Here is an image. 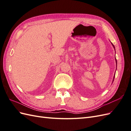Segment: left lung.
<instances>
[{
  "label": "left lung",
  "mask_w": 131,
  "mask_h": 131,
  "mask_svg": "<svg viewBox=\"0 0 131 131\" xmlns=\"http://www.w3.org/2000/svg\"><path fill=\"white\" fill-rule=\"evenodd\" d=\"M111 43H112V45H113V47L114 48V50H115V46H114V45L113 44V43H112L111 42ZM115 61H116V67H117V60H116V58H115ZM115 74H114V78H113V82H112V84H113V81H114V78H115Z\"/></svg>",
  "instance_id": "1"
}]
</instances>
